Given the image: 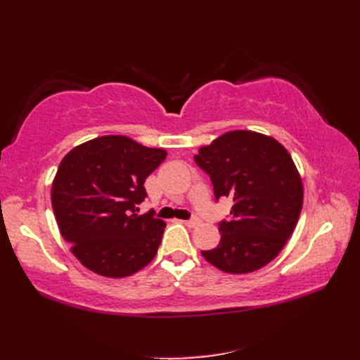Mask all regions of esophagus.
<instances>
[{
	"mask_svg": "<svg viewBox=\"0 0 360 360\" xmlns=\"http://www.w3.org/2000/svg\"><path fill=\"white\" fill-rule=\"evenodd\" d=\"M182 223H184V224L188 226V227H195V226L200 224V219H198V218H190V219L182 221Z\"/></svg>",
	"mask_w": 360,
	"mask_h": 360,
	"instance_id": "esophagus-1",
	"label": "esophagus"
}]
</instances>
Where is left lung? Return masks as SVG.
I'll return each mask as SVG.
<instances>
[{"mask_svg":"<svg viewBox=\"0 0 360 360\" xmlns=\"http://www.w3.org/2000/svg\"><path fill=\"white\" fill-rule=\"evenodd\" d=\"M196 165L210 176L217 201L233 200L219 223L221 241L201 250L219 271L248 274L271 263L292 235L303 184L292 158L274 137L246 129L224 133L200 148Z\"/></svg>","mask_w":360,"mask_h":360,"instance_id":"obj_1","label":"left lung"}]
</instances>
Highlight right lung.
Returning <instances> with one entry per match:
<instances>
[{"instance_id":"add662e5","label":"right lung","mask_w":360,"mask_h":360,"mask_svg":"<svg viewBox=\"0 0 360 360\" xmlns=\"http://www.w3.org/2000/svg\"><path fill=\"white\" fill-rule=\"evenodd\" d=\"M127 136H102L72 148L52 182L53 215L79 262L103 277L133 275L155 258L165 223L137 215L145 179L165 159Z\"/></svg>"}]
</instances>
